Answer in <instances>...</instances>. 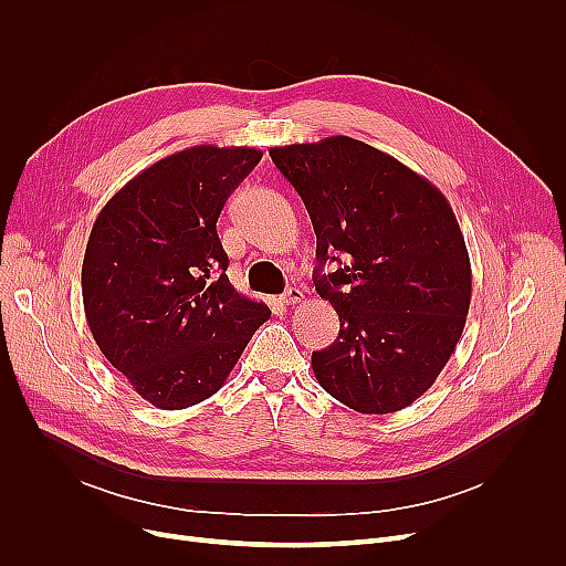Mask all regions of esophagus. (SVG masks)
<instances>
[{
  "instance_id": "1",
  "label": "esophagus",
  "mask_w": 566,
  "mask_h": 566,
  "mask_svg": "<svg viewBox=\"0 0 566 566\" xmlns=\"http://www.w3.org/2000/svg\"><path fill=\"white\" fill-rule=\"evenodd\" d=\"M303 298H305V291L303 289H295V286L286 289L284 295H282V301L286 305H298V303H303Z\"/></svg>"
}]
</instances>
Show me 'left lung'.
I'll return each instance as SVG.
<instances>
[{
  "mask_svg": "<svg viewBox=\"0 0 566 566\" xmlns=\"http://www.w3.org/2000/svg\"><path fill=\"white\" fill-rule=\"evenodd\" d=\"M271 158L307 208L314 286L339 314L337 342L312 353L318 385L367 415L410 406L448 365L470 307V259L450 201L344 135L275 146ZM325 262L338 271L323 274Z\"/></svg>",
  "mask_w": 566,
  "mask_h": 566,
  "instance_id": "8db88e82",
  "label": "left lung"
}]
</instances>
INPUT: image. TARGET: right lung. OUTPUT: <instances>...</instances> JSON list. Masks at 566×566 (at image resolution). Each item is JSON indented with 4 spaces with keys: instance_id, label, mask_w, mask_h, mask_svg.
Here are the masks:
<instances>
[{
    "instance_id": "obj_1",
    "label": "right lung",
    "mask_w": 566,
    "mask_h": 566,
    "mask_svg": "<svg viewBox=\"0 0 566 566\" xmlns=\"http://www.w3.org/2000/svg\"><path fill=\"white\" fill-rule=\"evenodd\" d=\"M248 146L201 144L146 167L98 213L82 263L86 323L114 369L163 410L216 395L261 323L263 303L224 275L218 218L259 165Z\"/></svg>"
}]
</instances>
